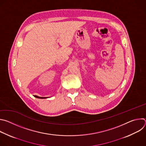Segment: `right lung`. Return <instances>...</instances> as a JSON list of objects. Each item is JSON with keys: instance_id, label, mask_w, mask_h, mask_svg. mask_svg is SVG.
Returning a JSON list of instances; mask_svg holds the SVG:
<instances>
[{"instance_id": "add662e5", "label": "right lung", "mask_w": 146, "mask_h": 146, "mask_svg": "<svg viewBox=\"0 0 146 146\" xmlns=\"http://www.w3.org/2000/svg\"><path fill=\"white\" fill-rule=\"evenodd\" d=\"M35 97L37 98H39V99H44V98H44V97H39V96H36V95H35Z\"/></svg>"}]
</instances>
